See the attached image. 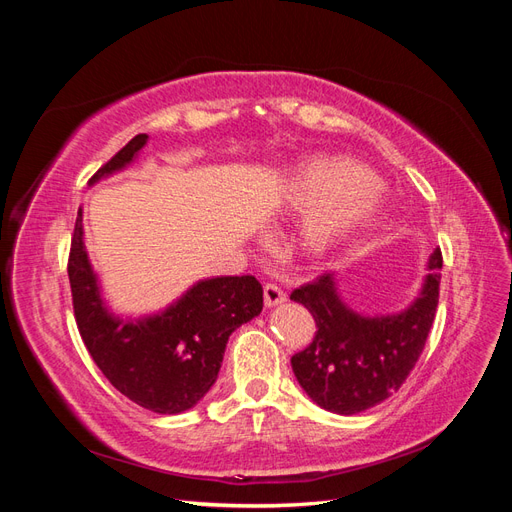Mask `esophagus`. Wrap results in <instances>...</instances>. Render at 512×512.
<instances>
[{
  "instance_id": "obj_1",
  "label": "esophagus",
  "mask_w": 512,
  "mask_h": 512,
  "mask_svg": "<svg viewBox=\"0 0 512 512\" xmlns=\"http://www.w3.org/2000/svg\"><path fill=\"white\" fill-rule=\"evenodd\" d=\"M286 301V292L277 284H265V305L275 307Z\"/></svg>"
}]
</instances>
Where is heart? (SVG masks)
<instances>
[{"mask_svg": "<svg viewBox=\"0 0 512 512\" xmlns=\"http://www.w3.org/2000/svg\"><path fill=\"white\" fill-rule=\"evenodd\" d=\"M384 205L382 181L371 170L339 156H316L288 170L275 200L280 215H303L294 247L309 258L329 254L374 224Z\"/></svg>", "mask_w": 512, "mask_h": 512, "instance_id": "1", "label": "heart"}]
</instances>
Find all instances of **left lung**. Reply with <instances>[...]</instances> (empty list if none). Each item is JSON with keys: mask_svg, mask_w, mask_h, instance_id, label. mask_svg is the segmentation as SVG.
Here are the masks:
<instances>
[{"mask_svg": "<svg viewBox=\"0 0 512 512\" xmlns=\"http://www.w3.org/2000/svg\"><path fill=\"white\" fill-rule=\"evenodd\" d=\"M442 252L429 256L418 297L404 312L363 316L337 292L333 273L292 290L316 320L314 342L290 359L303 391L324 410L359 414L391 397L421 356L436 318Z\"/></svg>", "mask_w": 512, "mask_h": 512, "instance_id": "obj_1", "label": "left lung"}]
</instances>
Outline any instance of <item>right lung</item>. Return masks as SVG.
I'll return each mask as SVG.
<instances>
[{
  "mask_svg": "<svg viewBox=\"0 0 512 512\" xmlns=\"http://www.w3.org/2000/svg\"><path fill=\"white\" fill-rule=\"evenodd\" d=\"M147 138L134 136L89 185L132 164ZM68 277L74 318L91 359L121 395L158 414L194 408L218 380L230 333L262 312L256 277L228 275L196 282L160 314L136 320L115 316L85 250L83 209L74 224Z\"/></svg>",
  "mask_w": 512,
  "mask_h": 512,
  "instance_id": "add662e5",
  "label": "right lung"
}]
</instances>
